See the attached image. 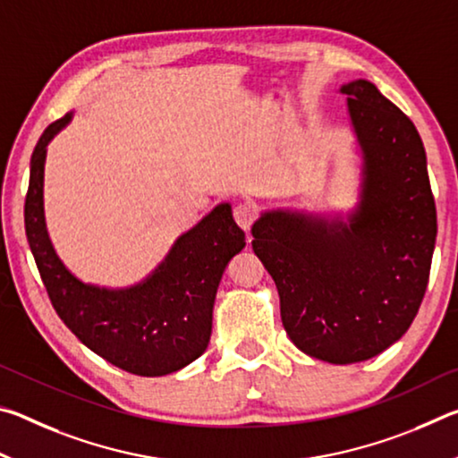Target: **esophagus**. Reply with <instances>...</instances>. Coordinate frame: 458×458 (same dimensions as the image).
Masks as SVG:
<instances>
[{
  "label": "esophagus",
  "mask_w": 458,
  "mask_h": 458,
  "mask_svg": "<svg viewBox=\"0 0 458 458\" xmlns=\"http://www.w3.org/2000/svg\"><path fill=\"white\" fill-rule=\"evenodd\" d=\"M259 218V210L257 206L248 204V201H244V204H238L234 208V220L240 228H242L244 232H250L254 220Z\"/></svg>",
  "instance_id": "obj_1"
}]
</instances>
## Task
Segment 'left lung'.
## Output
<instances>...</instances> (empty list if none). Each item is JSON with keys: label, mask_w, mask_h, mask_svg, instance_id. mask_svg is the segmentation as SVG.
Returning <instances> with one entry per match:
<instances>
[{"label": "left lung", "mask_w": 458, "mask_h": 458, "mask_svg": "<svg viewBox=\"0 0 458 458\" xmlns=\"http://www.w3.org/2000/svg\"><path fill=\"white\" fill-rule=\"evenodd\" d=\"M358 145L350 212L265 210L252 250L273 276L286 335L311 358L358 363L404 335L420 309L437 242V208L414 123L374 82L339 87Z\"/></svg>", "instance_id": "obj_1"}]
</instances>
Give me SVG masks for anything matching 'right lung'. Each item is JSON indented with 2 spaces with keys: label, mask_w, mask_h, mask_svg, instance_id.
I'll list each match as a JSON object with an SVG mask.
<instances>
[{
  "label": "right lung",
  "mask_w": 458,
  "mask_h": 458,
  "mask_svg": "<svg viewBox=\"0 0 458 458\" xmlns=\"http://www.w3.org/2000/svg\"><path fill=\"white\" fill-rule=\"evenodd\" d=\"M74 111L46 127L30 159L26 236L60 319L89 350L135 376H167L206 352L214 301L230 259L246 246L244 232L222 201L175 240L165 259L139 283H84L58 257L44 214L48 143Z\"/></svg>",
  "instance_id": "add662e5"
}]
</instances>
